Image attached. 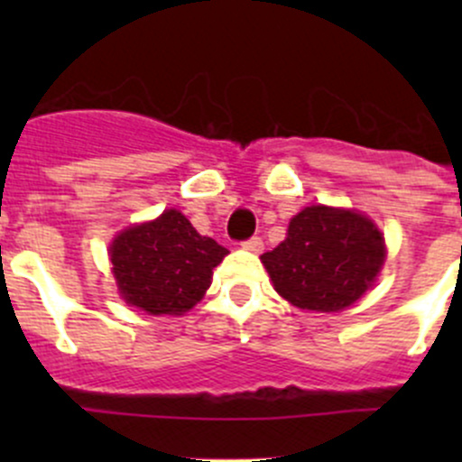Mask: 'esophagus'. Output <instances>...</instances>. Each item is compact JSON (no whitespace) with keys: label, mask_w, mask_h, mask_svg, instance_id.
Instances as JSON below:
<instances>
[{"label":"esophagus","mask_w":462,"mask_h":462,"mask_svg":"<svg viewBox=\"0 0 462 462\" xmlns=\"http://www.w3.org/2000/svg\"><path fill=\"white\" fill-rule=\"evenodd\" d=\"M245 250H250V253H261L263 250V241H261V236H250V239H245L244 244Z\"/></svg>","instance_id":"1"}]
</instances>
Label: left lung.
<instances>
[{
    "instance_id": "8db88e82",
    "label": "left lung",
    "mask_w": 462,
    "mask_h": 462,
    "mask_svg": "<svg viewBox=\"0 0 462 462\" xmlns=\"http://www.w3.org/2000/svg\"><path fill=\"white\" fill-rule=\"evenodd\" d=\"M261 261L283 300L335 313L356 304L375 282L384 239L362 214L313 205L292 218L286 239Z\"/></svg>"
}]
</instances>
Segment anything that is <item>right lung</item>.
<instances>
[{
  "instance_id": "add662e5",
  "label": "right lung",
  "mask_w": 462,
  "mask_h": 462,
  "mask_svg": "<svg viewBox=\"0 0 462 462\" xmlns=\"http://www.w3.org/2000/svg\"><path fill=\"white\" fill-rule=\"evenodd\" d=\"M227 250L201 236L179 209L134 226L109 250L118 291L127 304L149 315H180L212 283V270Z\"/></svg>"
}]
</instances>
